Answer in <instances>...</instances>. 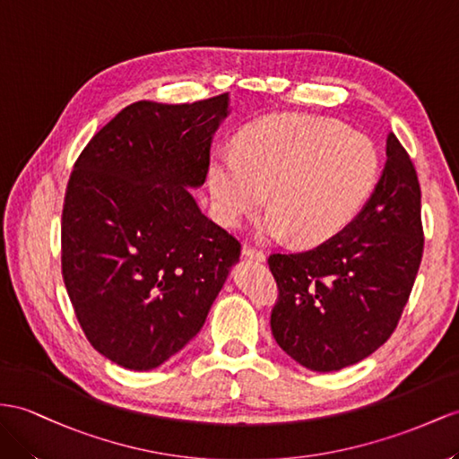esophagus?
<instances>
[{
    "label": "esophagus",
    "instance_id": "1",
    "mask_svg": "<svg viewBox=\"0 0 459 459\" xmlns=\"http://www.w3.org/2000/svg\"><path fill=\"white\" fill-rule=\"evenodd\" d=\"M242 255L244 257H250V260H255V262H264L265 260V254L262 250L252 248V246H244Z\"/></svg>",
    "mask_w": 459,
    "mask_h": 459
}]
</instances>
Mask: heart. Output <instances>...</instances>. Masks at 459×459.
Masks as SVG:
<instances>
[{"label": "heart", "mask_w": 459, "mask_h": 459, "mask_svg": "<svg viewBox=\"0 0 459 459\" xmlns=\"http://www.w3.org/2000/svg\"><path fill=\"white\" fill-rule=\"evenodd\" d=\"M378 178V152L368 137L314 116H273L248 126L234 155L211 162L209 187L229 227L260 209L262 237L322 244L342 232Z\"/></svg>", "instance_id": "obj_1"}]
</instances>
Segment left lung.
<instances>
[{
    "mask_svg": "<svg viewBox=\"0 0 459 459\" xmlns=\"http://www.w3.org/2000/svg\"><path fill=\"white\" fill-rule=\"evenodd\" d=\"M360 213L318 248L272 254L279 300L272 333L290 359L316 372L351 367L384 345L409 300L422 257L420 187L394 134Z\"/></svg>",
    "mask_w": 459,
    "mask_h": 459,
    "instance_id": "left-lung-1",
    "label": "left lung"
}]
</instances>
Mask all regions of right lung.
Instances as JSON below:
<instances>
[{
  "label": "right lung",
  "instance_id": "1",
  "mask_svg": "<svg viewBox=\"0 0 459 459\" xmlns=\"http://www.w3.org/2000/svg\"><path fill=\"white\" fill-rule=\"evenodd\" d=\"M229 92L192 104L139 100L81 152L62 213V273L91 345L129 370L160 367L202 330L240 257L207 219L211 141Z\"/></svg>",
  "mask_w": 459,
  "mask_h": 459
}]
</instances>
